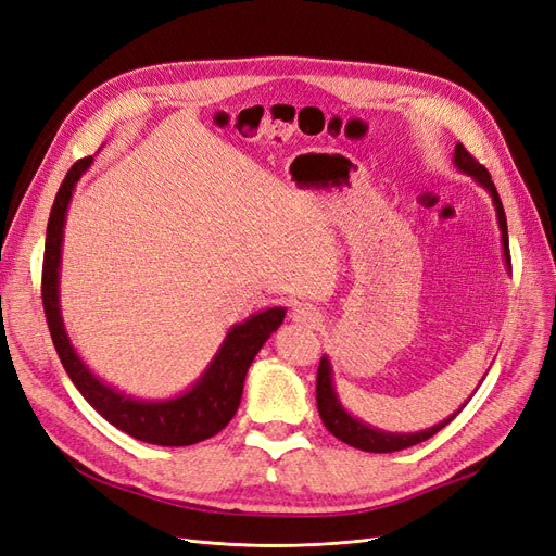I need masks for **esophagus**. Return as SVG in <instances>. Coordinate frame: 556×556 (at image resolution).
Listing matches in <instances>:
<instances>
[{"instance_id": "34e87169", "label": "esophagus", "mask_w": 556, "mask_h": 556, "mask_svg": "<svg viewBox=\"0 0 556 556\" xmlns=\"http://www.w3.org/2000/svg\"><path fill=\"white\" fill-rule=\"evenodd\" d=\"M292 319L296 325H306V327H315L319 325V313L311 306V304H301L292 311Z\"/></svg>"}]
</instances>
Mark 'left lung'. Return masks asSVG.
Masks as SVG:
<instances>
[{
    "mask_svg": "<svg viewBox=\"0 0 556 556\" xmlns=\"http://www.w3.org/2000/svg\"><path fill=\"white\" fill-rule=\"evenodd\" d=\"M454 166H457V172L466 174L473 178L480 188L492 197V204H494V211H496V220H498V231H501V245H503V262H506V271H510V248H508V223H506V211H503V204H501V197L496 192V185L492 182V176L490 172L484 169L482 164H478L473 157H470L468 150L457 143L454 146V157H452ZM484 380V378H482ZM315 399H317V410H319V417H323L325 427L336 435V439H341L343 443L357 447V450H364V452H399V450H406L410 445H417L422 443L427 439H431L433 433H439L443 427H447L454 417H457V413L466 406H464L445 417L443 422L433 425L429 429H422V431H410V433H401V431H382L378 427H371L366 425L364 419L355 417L352 413H348V408L341 403L339 399V392H336V382H333V366H331V359L327 355H323V359H319V366H317V387H315Z\"/></svg>",
    "mask_w": 556,
    "mask_h": 556,
    "instance_id": "left-lung-1",
    "label": "left lung"
}]
</instances>
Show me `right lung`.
<instances>
[{
    "mask_svg": "<svg viewBox=\"0 0 556 556\" xmlns=\"http://www.w3.org/2000/svg\"><path fill=\"white\" fill-rule=\"evenodd\" d=\"M94 157L78 160L66 178L62 180L58 197L53 201L46 229V252H43V311L48 319L50 336L62 366L70 374L76 390L86 396L90 406L102 415L106 422L129 433L131 439L162 445L182 447L206 441L217 431H223L229 419L237 415L243 396L245 374L262 345L268 341L285 319L288 308L274 306L260 313H252L239 325H231L220 348L208 362V366L188 390L169 399H139L131 396L106 380L92 374V368L83 362L74 348L70 331L64 327L60 306V274H62V243L64 225L70 213L76 182L88 174Z\"/></svg>",
    "mask_w": 556,
    "mask_h": 556,
    "instance_id": "obj_1",
    "label": "right lung"
}]
</instances>
